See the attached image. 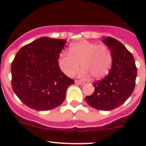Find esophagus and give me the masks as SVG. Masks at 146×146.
<instances>
[{
	"instance_id": "1",
	"label": "esophagus",
	"mask_w": 146,
	"mask_h": 146,
	"mask_svg": "<svg viewBox=\"0 0 146 146\" xmlns=\"http://www.w3.org/2000/svg\"><path fill=\"white\" fill-rule=\"evenodd\" d=\"M75 83L76 84H78V85H81V86H82V85L85 84L84 82H82V81H80V80H75Z\"/></svg>"
}]
</instances>
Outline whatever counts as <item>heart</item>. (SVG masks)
Wrapping results in <instances>:
<instances>
[{
	"label": "heart",
	"instance_id": "1",
	"mask_svg": "<svg viewBox=\"0 0 146 146\" xmlns=\"http://www.w3.org/2000/svg\"><path fill=\"white\" fill-rule=\"evenodd\" d=\"M83 67L81 75H92L95 79H101L108 74L113 64V55L108 46L97 44L88 41L72 44L69 52H63L58 58L60 69L67 76L74 74L80 68Z\"/></svg>",
	"mask_w": 146,
	"mask_h": 146
}]
</instances>
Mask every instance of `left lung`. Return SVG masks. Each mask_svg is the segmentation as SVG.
I'll return each mask as SVG.
<instances>
[{
  "mask_svg": "<svg viewBox=\"0 0 146 146\" xmlns=\"http://www.w3.org/2000/svg\"><path fill=\"white\" fill-rule=\"evenodd\" d=\"M113 55V64L108 75L94 82V92L86 96L90 106L99 110H112L121 106L133 93L137 67L133 55L123 44L112 37L102 40Z\"/></svg>",
  "mask_w": 146,
  "mask_h": 146,
  "instance_id": "1",
  "label": "left lung"
}]
</instances>
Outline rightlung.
I'll return each instance as SVG.
<instances>
[{
  "mask_svg": "<svg viewBox=\"0 0 146 146\" xmlns=\"http://www.w3.org/2000/svg\"><path fill=\"white\" fill-rule=\"evenodd\" d=\"M66 41L41 37L22 47L11 66V86L28 108L50 110L64 102L74 80L63 73L58 58Z\"/></svg>",
  "mask_w": 146,
  "mask_h": 146,
  "instance_id": "obj_1",
  "label": "right lung"
}]
</instances>
